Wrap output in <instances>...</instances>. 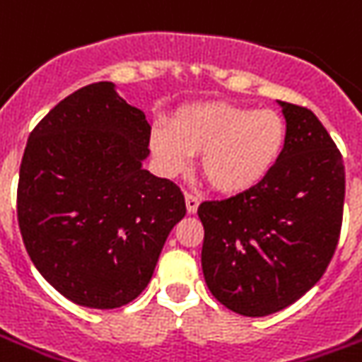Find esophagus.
Returning a JSON list of instances; mask_svg holds the SVG:
<instances>
[{"label": "esophagus", "mask_w": 362, "mask_h": 362, "mask_svg": "<svg viewBox=\"0 0 362 362\" xmlns=\"http://www.w3.org/2000/svg\"><path fill=\"white\" fill-rule=\"evenodd\" d=\"M198 206H200V198L194 196V194H186V210H188V214L198 212Z\"/></svg>", "instance_id": "1"}]
</instances>
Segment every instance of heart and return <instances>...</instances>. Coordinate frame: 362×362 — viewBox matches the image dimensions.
Instances as JSON below:
<instances>
[{
  "label": "heart",
  "mask_w": 362,
  "mask_h": 362,
  "mask_svg": "<svg viewBox=\"0 0 362 362\" xmlns=\"http://www.w3.org/2000/svg\"><path fill=\"white\" fill-rule=\"evenodd\" d=\"M285 120L269 109L253 110L222 100L192 103L158 122L150 150L164 176L186 174L192 154L214 190L238 196L257 188L284 154Z\"/></svg>",
  "instance_id": "1"
}]
</instances>
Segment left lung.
<instances>
[{"instance_id": "obj_1", "label": "left lung", "mask_w": 362, "mask_h": 362, "mask_svg": "<svg viewBox=\"0 0 362 362\" xmlns=\"http://www.w3.org/2000/svg\"><path fill=\"white\" fill-rule=\"evenodd\" d=\"M285 117L284 154L257 188L202 202V272L233 313L265 317L303 297L335 253L345 166L325 127L305 107L277 100Z\"/></svg>"}]
</instances>
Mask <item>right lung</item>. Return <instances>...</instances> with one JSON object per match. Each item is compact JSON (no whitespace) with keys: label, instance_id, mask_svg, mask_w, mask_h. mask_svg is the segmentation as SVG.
Here are the masks:
<instances>
[{"label":"right lung","instance_id":"1","mask_svg":"<svg viewBox=\"0 0 362 362\" xmlns=\"http://www.w3.org/2000/svg\"><path fill=\"white\" fill-rule=\"evenodd\" d=\"M150 124L109 81L63 98L29 134L17 220L37 272L73 303L117 309L152 279L180 188L142 168Z\"/></svg>","mask_w":362,"mask_h":362}]
</instances>
